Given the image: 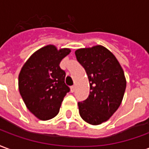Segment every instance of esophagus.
I'll return each instance as SVG.
<instances>
[{
	"instance_id": "34e87169",
	"label": "esophagus",
	"mask_w": 149,
	"mask_h": 149,
	"mask_svg": "<svg viewBox=\"0 0 149 149\" xmlns=\"http://www.w3.org/2000/svg\"><path fill=\"white\" fill-rule=\"evenodd\" d=\"M74 91H75V86H72L70 87V92H71V93H74Z\"/></svg>"
}]
</instances>
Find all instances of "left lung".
<instances>
[{"mask_svg":"<svg viewBox=\"0 0 149 149\" xmlns=\"http://www.w3.org/2000/svg\"><path fill=\"white\" fill-rule=\"evenodd\" d=\"M90 82L89 97L78 103L86 122L97 125L111 118L123 100L126 88L124 70L115 55L105 47L96 45L75 51Z\"/></svg>","mask_w":149,"mask_h":149,"instance_id":"1","label":"left lung"}]
</instances>
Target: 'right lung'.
<instances>
[{
  "label": "right lung",
  "mask_w": 149,
  "mask_h": 149,
  "mask_svg": "<svg viewBox=\"0 0 149 149\" xmlns=\"http://www.w3.org/2000/svg\"><path fill=\"white\" fill-rule=\"evenodd\" d=\"M70 52V48L48 44L36 51L19 71V94L28 109L40 120L55 118L70 91L64 82L66 73L59 67Z\"/></svg>",
  "instance_id": "add662e5"
}]
</instances>
